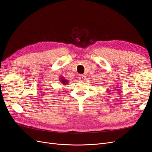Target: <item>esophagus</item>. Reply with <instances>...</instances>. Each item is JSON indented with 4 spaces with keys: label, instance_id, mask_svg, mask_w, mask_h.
I'll use <instances>...</instances> for the list:
<instances>
[{
    "label": "esophagus",
    "instance_id": "34e87169",
    "mask_svg": "<svg viewBox=\"0 0 152 152\" xmlns=\"http://www.w3.org/2000/svg\"><path fill=\"white\" fill-rule=\"evenodd\" d=\"M79 78H80V80H82V81H84V80H86V77L84 75H79Z\"/></svg>",
    "mask_w": 152,
    "mask_h": 152
}]
</instances>
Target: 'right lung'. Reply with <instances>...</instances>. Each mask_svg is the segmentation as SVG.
<instances>
[{"instance_id":"obj_1","label":"right lung","mask_w":152,"mask_h":152,"mask_svg":"<svg viewBox=\"0 0 152 152\" xmlns=\"http://www.w3.org/2000/svg\"><path fill=\"white\" fill-rule=\"evenodd\" d=\"M59 81H60L61 82V84H63V85H66L69 82V81L68 80L65 79V78L64 77H63V76L60 77V79H59Z\"/></svg>"}]
</instances>
